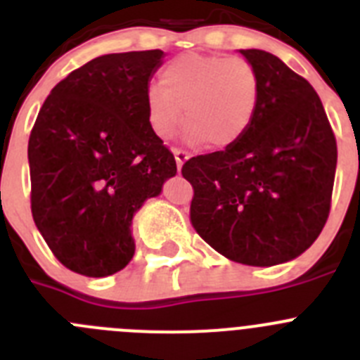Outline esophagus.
<instances>
[{"mask_svg": "<svg viewBox=\"0 0 360 360\" xmlns=\"http://www.w3.org/2000/svg\"><path fill=\"white\" fill-rule=\"evenodd\" d=\"M173 153H174V160H176L178 171H182V165L189 160L191 155L187 151H184V149H173Z\"/></svg>", "mask_w": 360, "mask_h": 360, "instance_id": "34e87169", "label": "esophagus"}]
</instances>
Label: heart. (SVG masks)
I'll return each instance as SVG.
<instances>
[{"label": "heart", "instance_id": "1", "mask_svg": "<svg viewBox=\"0 0 360 360\" xmlns=\"http://www.w3.org/2000/svg\"><path fill=\"white\" fill-rule=\"evenodd\" d=\"M259 94V75L243 57L184 53L162 70L160 86L146 90V117L151 131L167 141L186 115L187 141L225 149L252 126Z\"/></svg>", "mask_w": 360, "mask_h": 360}]
</instances>
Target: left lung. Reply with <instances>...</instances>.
Here are the masks:
<instances>
[{
	"instance_id": "8db88e82",
	"label": "left lung",
	"mask_w": 360,
	"mask_h": 360,
	"mask_svg": "<svg viewBox=\"0 0 360 360\" xmlns=\"http://www.w3.org/2000/svg\"><path fill=\"white\" fill-rule=\"evenodd\" d=\"M256 68L259 106L245 136L187 160L191 221L216 252L250 266L295 259L330 212L337 144L310 82L265 50H240Z\"/></svg>"
}]
</instances>
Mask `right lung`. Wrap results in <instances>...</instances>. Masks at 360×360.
<instances>
[{"mask_svg":"<svg viewBox=\"0 0 360 360\" xmlns=\"http://www.w3.org/2000/svg\"><path fill=\"white\" fill-rule=\"evenodd\" d=\"M162 50L91 59L50 91L28 141L32 216L66 269L106 278L135 254L133 216L176 174L146 90Z\"/></svg>","mask_w":360,"mask_h":360,"instance_id":"add662e5","label":"right lung"}]
</instances>
